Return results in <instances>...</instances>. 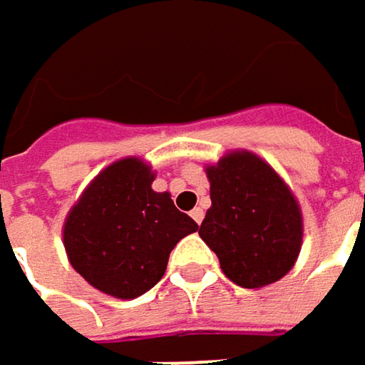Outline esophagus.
I'll return each instance as SVG.
<instances>
[{
  "label": "esophagus",
  "mask_w": 365,
  "mask_h": 365,
  "mask_svg": "<svg viewBox=\"0 0 365 365\" xmlns=\"http://www.w3.org/2000/svg\"><path fill=\"white\" fill-rule=\"evenodd\" d=\"M190 215H192V219L200 225V221L205 219V211H202L200 207H196V209H192V211H190Z\"/></svg>",
  "instance_id": "34e87169"
}]
</instances>
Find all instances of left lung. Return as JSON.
<instances>
[{
    "instance_id": "8db88e82",
    "label": "left lung",
    "mask_w": 365,
    "mask_h": 365,
    "mask_svg": "<svg viewBox=\"0 0 365 365\" xmlns=\"http://www.w3.org/2000/svg\"><path fill=\"white\" fill-rule=\"evenodd\" d=\"M207 178L211 209L198 234L223 274L242 288L284 278L303 245V215L290 187L249 150H234L209 165Z\"/></svg>"
}]
</instances>
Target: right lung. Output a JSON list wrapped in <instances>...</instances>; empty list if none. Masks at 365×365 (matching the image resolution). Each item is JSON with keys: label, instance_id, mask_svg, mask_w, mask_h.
<instances>
[{"label": "right lung", "instance_id": "add662e5", "mask_svg": "<svg viewBox=\"0 0 365 365\" xmlns=\"http://www.w3.org/2000/svg\"><path fill=\"white\" fill-rule=\"evenodd\" d=\"M152 182L154 171L142 158H120L96 175L64 221L71 265L104 294L135 299L148 292L175 245L198 230Z\"/></svg>", "mask_w": 365, "mask_h": 365}]
</instances>
